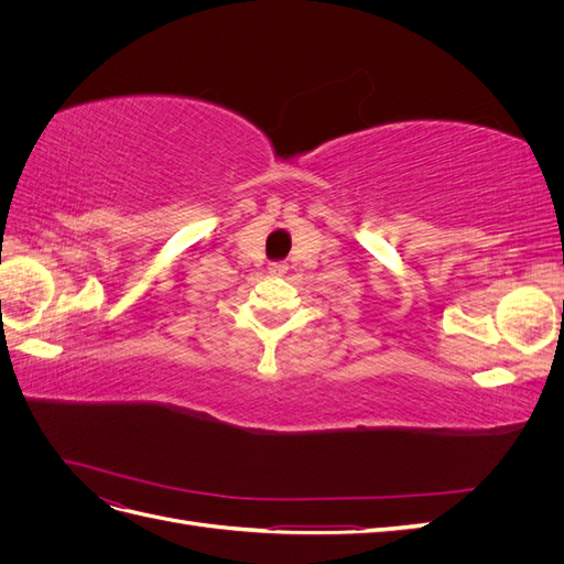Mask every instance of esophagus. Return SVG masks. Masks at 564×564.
<instances>
[{
  "label": "esophagus",
  "mask_w": 564,
  "mask_h": 564,
  "mask_svg": "<svg viewBox=\"0 0 564 564\" xmlns=\"http://www.w3.org/2000/svg\"><path fill=\"white\" fill-rule=\"evenodd\" d=\"M268 272H270V275H284V272H286V265H284V263H270Z\"/></svg>",
  "instance_id": "1"
}]
</instances>
